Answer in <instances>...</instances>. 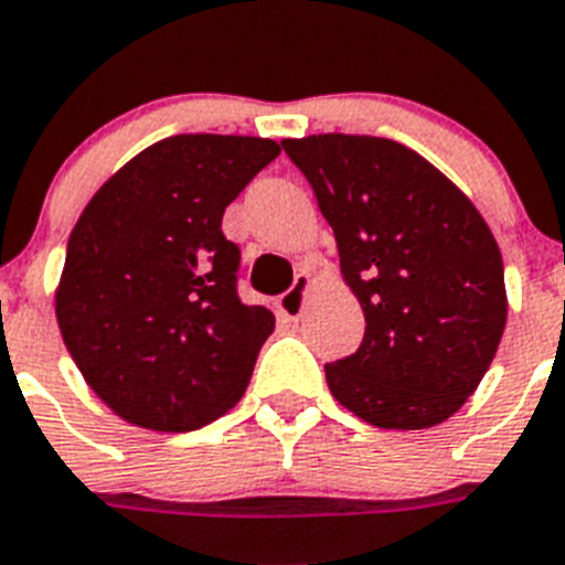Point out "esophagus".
<instances>
[{
	"label": "esophagus",
	"instance_id": "34e87169",
	"mask_svg": "<svg viewBox=\"0 0 565 565\" xmlns=\"http://www.w3.org/2000/svg\"><path fill=\"white\" fill-rule=\"evenodd\" d=\"M307 287H310V275L301 269V273L296 275V281H292V287L287 292H284L281 298H278V310L287 316V319H301V312H305V296H307Z\"/></svg>",
	"mask_w": 565,
	"mask_h": 565
}]
</instances>
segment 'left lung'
I'll use <instances>...</instances> for the list:
<instances>
[{
	"instance_id": "1",
	"label": "left lung",
	"mask_w": 565,
	"mask_h": 565,
	"mask_svg": "<svg viewBox=\"0 0 565 565\" xmlns=\"http://www.w3.org/2000/svg\"><path fill=\"white\" fill-rule=\"evenodd\" d=\"M281 146L310 180L364 310L359 350L324 364L330 393L376 428L439 425L477 391L505 330L494 235L451 180L396 140Z\"/></svg>"
}]
</instances>
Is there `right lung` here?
Returning a JSON list of instances; mask_svg holds the SVG:
<instances>
[{
  "label": "right lung",
  "instance_id": "right-lung-1",
  "mask_svg": "<svg viewBox=\"0 0 565 565\" xmlns=\"http://www.w3.org/2000/svg\"><path fill=\"white\" fill-rule=\"evenodd\" d=\"M278 154L264 137H166L79 215L56 321L85 382L131 425L203 428L244 396L275 319L241 301V249L221 221Z\"/></svg>",
  "mask_w": 565,
  "mask_h": 565
}]
</instances>
